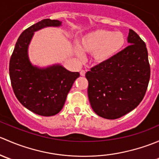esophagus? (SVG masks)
<instances>
[{
	"label": "esophagus",
	"instance_id": "obj_1",
	"mask_svg": "<svg viewBox=\"0 0 159 159\" xmlns=\"http://www.w3.org/2000/svg\"><path fill=\"white\" fill-rule=\"evenodd\" d=\"M80 75H81V76H84L85 75V70H81V72H80Z\"/></svg>",
	"mask_w": 159,
	"mask_h": 159
}]
</instances>
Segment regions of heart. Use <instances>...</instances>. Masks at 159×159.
<instances>
[{
  "mask_svg": "<svg viewBox=\"0 0 159 159\" xmlns=\"http://www.w3.org/2000/svg\"><path fill=\"white\" fill-rule=\"evenodd\" d=\"M125 43V38L121 31L99 29L84 35L79 42V48L75 50L77 56L83 57V54H93L96 64L109 61L119 53Z\"/></svg>",
  "mask_w": 159,
  "mask_h": 159,
  "instance_id": "1",
  "label": "heart"
}]
</instances>
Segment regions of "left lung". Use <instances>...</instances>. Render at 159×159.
<instances>
[{
    "label": "left lung",
    "instance_id": "1",
    "mask_svg": "<svg viewBox=\"0 0 159 159\" xmlns=\"http://www.w3.org/2000/svg\"><path fill=\"white\" fill-rule=\"evenodd\" d=\"M128 43L111 60L85 74L90 104L102 118H121L134 109L146 92L150 65L145 43L131 29Z\"/></svg>",
    "mask_w": 159,
    "mask_h": 159
}]
</instances>
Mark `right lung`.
Returning <instances> with one entry per match:
<instances>
[{
    "mask_svg": "<svg viewBox=\"0 0 159 159\" xmlns=\"http://www.w3.org/2000/svg\"><path fill=\"white\" fill-rule=\"evenodd\" d=\"M58 20L44 19L24 30L11 55L9 74L16 97L23 106L41 116H53L63 108L78 72H71L60 64L45 68L34 65L28 48L34 32L48 27H61Z\"/></svg>",
    "mask_w": 159,
    "mask_h": 159,
    "instance_id": "1",
    "label": "right lung"
}]
</instances>
